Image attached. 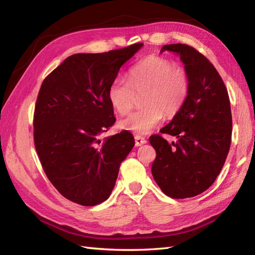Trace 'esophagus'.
<instances>
[{"label":"esophagus","instance_id":"obj_1","mask_svg":"<svg viewBox=\"0 0 255 255\" xmlns=\"http://www.w3.org/2000/svg\"><path fill=\"white\" fill-rule=\"evenodd\" d=\"M134 143H136V147H140V145L147 143V139L141 136H136L134 137Z\"/></svg>","mask_w":255,"mask_h":255}]
</instances>
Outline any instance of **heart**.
Returning <instances> with one entry per match:
<instances>
[{
  "label": "heart",
  "instance_id": "obj_1",
  "mask_svg": "<svg viewBox=\"0 0 255 255\" xmlns=\"http://www.w3.org/2000/svg\"><path fill=\"white\" fill-rule=\"evenodd\" d=\"M134 92L143 93V107L119 122L125 130L148 133L156 127L163 114L173 116L181 110L189 92V78L181 67L159 56H150L128 70L127 80L114 79L108 86L107 97L113 110L119 115L131 111Z\"/></svg>",
  "mask_w": 255,
  "mask_h": 255
}]
</instances>
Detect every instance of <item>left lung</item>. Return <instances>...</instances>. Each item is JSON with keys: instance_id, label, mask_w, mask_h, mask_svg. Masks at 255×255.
Segmentation results:
<instances>
[{"instance_id": "left-lung-1", "label": "left lung", "mask_w": 255, "mask_h": 255, "mask_svg": "<svg viewBox=\"0 0 255 255\" xmlns=\"http://www.w3.org/2000/svg\"><path fill=\"white\" fill-rule=\"evenodd\" d=\"M180 55L189 78V92L172 122L160 130L176 137L169 142L152 134L156 158L151 172L169 197H194L209 188L223 169L231 144L230 100L220 74L207 58L184 44L162 47Z\"/></svg>"}]
</instances>
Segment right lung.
<instances>
[{
  "instance_id": "obj_1",
  "label": "right lung",
  "mask_w": 255,
  "mask_h": 255,
  "mask_svg": "<svg viewBox=\"0 0 255 255\" xmlns=\"http://www.w3.org/2000/svg\"><path fill=\"white\" fill-rule=\"evenodd\" d=\"M141 42L68 57L46 77L34 112V143L47 177L63 197L95 206L113 191L119 166L134 145L128 130L101 141L116 118L107 91Z\"/></svg>"
}]
</instances>
